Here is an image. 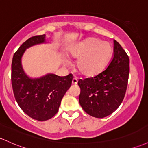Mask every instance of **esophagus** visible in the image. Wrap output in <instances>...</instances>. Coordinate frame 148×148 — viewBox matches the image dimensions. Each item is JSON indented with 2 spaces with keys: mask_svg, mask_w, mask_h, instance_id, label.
<instances>
[{
  "mask_svg": "<svg viewBox=\"0 0 148 148\" xmlns=\"http://www.w3.org/2000/svg\"><path fill=\"white\" fill-rule=\"evenodd\" d=\"M77 82H78V81H77V79H76V78H74V79H72V85H77Z\"/></svg>",
  "mask_w": 148,
  "mask_h": 148,
  "instance_id": "obj_1",
  "label": "esophagus"
}]
</instances>
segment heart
Instances as JSON below:
<instances>
[{
	"instance_id": "heart-1",
	"label": "heart",
	"mask_w": 148,
	"mask_h": 148,
	"mask_svg": "<svg viewBox=\"0 0 148 148\" xmlns=\"http://www.w3.org/2000/svg\"><path fill=\"white\" fill-rule=\"evenodd\" d=\"M113 53L111 43L97 38H90L78 43L70 52L78 59L77 70L81 75L90 78L98 75L108 65ZM68 64V61H65Z\"/></svg>"
}]
</instances>
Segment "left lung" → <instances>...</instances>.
<instances>
[{"label": "left lung", "instance_id": "left-lung-1", "mask_svg": "<svg viewBox=\"0 0 148 148\" xmlns=\"http://www.w3.org/2000/svg\"><path fill=\"white\" fill-rule=\"evenodd\" d=\"M129 75V58L114 40V56L106 69L94 77L79 79V103L90 116L103 118L111 114L124 100Z\"/></svg>", "mask_w": 148, "mask_h": 148}]
</instances>
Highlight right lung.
Returning <instances> with one entry per match:
<instances>
[{
	"label": "right lung",
	"instance_id": "right-lung-1",
	"mask_svg": "<svg viewBox=\"0 0 148 148\" xmlns=\"http://www.w3.org/2000/svg\"><path fill=\"white\" fill-rule=\"evenodd\" d=\"M45 35L26 40L14 54L11 82L14 98L24 113L32 119L46 121L56 114L61 100L71 85L73 77L48 74L37 79L29 78L22 69L21 59L27 48L45 42Z\"/></svg>",
	"mask_w": 148,
	"mask_h": 148
}]
</instances>
